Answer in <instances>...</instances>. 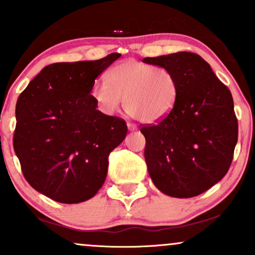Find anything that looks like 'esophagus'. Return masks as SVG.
<instances>
[{
  "label": "esophagus",
  "instance_id": "34e87169",
  "mask_svg": "<svg viewBox=\"0 0 255 255\" xmlns=\"http://www.w3.org/2000/svg\"><path fill=\"white\" fill-rule=\"evenodd\" d=\"M127 127H128V129H129L130 131H131V130H136V129H137V127H136L135 125L129 124V122H128V124H127Z\"/></svg>",
  "mask_w": 255,
  "mask_h": 255
}]
</instances>
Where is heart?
<instances>
[{
  "mask_svg": "<svg viewBox=\"0 0 255 255\" xmlns=\"http://www.w3.org/2000/svg\"><path fill=\"white\" fill-rule=\"evenodd\" d=\"M180 83L165 67L128 60L107 73V81H96L92 97L103 113L115 114L125 99V110L144 124H157L174 110Z\"/></svg>",
  "mask_w": 255,
  "mask_h": 255,
  "instance_id": "heart-1",
  "label": "heart"
}]
</instances>
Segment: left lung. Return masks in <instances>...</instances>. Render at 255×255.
<instances>
[{
  "instance_id": "left-lung-1",
  "label": "left lung",
  "mask_w": 255,
  "mask_h": 255,
  "mask_svg": "<svg viewBox=\"0 0 255 255\" xmlns=\"http://www.w3.org/2000/svg\"><path fill=\"white\" fill-rule=\"evenodd\" d=\"M142 62L170 69L180 83L170 115L140 129L148 174L169 197H197L230 168L239 133L233 96L210 64L193 52L145 57Z\"/></svg>"
}]
</instances>
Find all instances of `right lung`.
I'll return each instance as SVG.
<instances>
[{
  "label": "right lung",
  "instance_id": "obj_1",
  "mask_svg": "<svg viewBox=\"0 0 255 255\" xmlns=\"http://www.w3.org/2000/svg\"><path fill=\"white\" fill-rule=\"evenodd\" d=\"M120 56L49 64L17 98L14 151L26 181L52 200L95 197L110 152L125 140V120L104 115L90 95L96 78Z\"/></svg>",
  "mask_w": 255,
  "mask_h": 255
}]
</instances>
